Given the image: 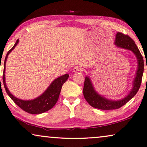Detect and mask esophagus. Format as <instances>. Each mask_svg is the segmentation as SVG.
<instances>
[{
  "label": "esophagus",
  "instance_id": "34e87169",
  "mask_svg": "<svg viewBox=\"0 0 147 147\" xmlns=\"http://www.w3.org/2000/svg\"><path fill=\"white\" fill-rule=\"evenodd\" d=\"M83 70V68H82L81 66H75V67H74L73 68V72H80V71H82Z\"/></svg>",
  "mask_w": 147,
  "mask_h": 147
}]
</instances>
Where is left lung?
<instances>
[{
    "mask_svg": "<svg viewBox=\"0 0 147 147\" xmlns=\"http://www.w3.org/2000/svg\"><path fill=\"white\" fill-rule=\"evenodd\" d=\"M115 44L120 48L128 49V50L132 51L137 58L138 70L136 72V76L134 79V83H133L134 84L133 88L130 93L125 98L119 101L108 100L96 93V91L94 90L89 78L86 77L83 90V95L89 104L95 108L104 109V110H111V109L120 108L136 95L140 89V85H141L142 75H143L144 71V60L142 54H140L138 47L135 44L134 40L128 35L118 32L116 34Z\"/></svg>",
    "mask_w": 147,
    "mask_h": 147,
    "instance_id": "8db88e82",
    "label": "left lung"
}]
</instances>
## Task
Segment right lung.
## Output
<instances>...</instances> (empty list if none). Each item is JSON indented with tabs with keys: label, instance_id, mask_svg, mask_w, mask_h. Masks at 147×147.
<instances>
[{
	"label": "right lung",
	"instance_id": "right-lung-1",
	"mask_svg": "<svg viewBox=\"0 0 147 147\" xmlns=\"http://www.w3.org/2000/svg\"><path fill=\"white\" fill-rule=\"evenodd\" d=\"M19 40H17L15 44L12 48L7 52V56H6L5 62H4V70H3V85L6 90V92L9 95V96L11 97V99L14 101L15 104H17L18 106L24 110L26 112L31 114H40V113H44L45 111H48L49 109H52L57 102L58 97H59L60 91H61L62 85L65 83L66 80L68 79V74L64 75L61 77L57 78L52 82V84L49 86V87L47 89L46 91L38 97V98L33 99L30 101H24L21 99H17L15 96L10 93L9 89H7V85L5 83V65L7 58L8 57L10 52L12 51L15 47L18 44ZM1 81V78H0Z\"/></svg>",
	"mask_w": 147,
	"mask_h": 147
}]
</instances>
